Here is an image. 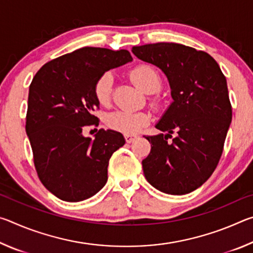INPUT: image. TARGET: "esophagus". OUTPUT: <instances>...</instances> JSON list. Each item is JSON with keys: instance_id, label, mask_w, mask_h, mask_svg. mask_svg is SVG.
I'll list each match as a JSON object with an SVG mask.
<instances>
[{"instance_id": "34e87169", "label": "esophagus", "mask_w": 253, "mask_h": 253, "mask_svg": "<svg viewBox=\"0 0 253 253\" xmlns=\"http://www.w3.org/2000/svg\"><path fill=\"white\" fill-rule=\"evenodd\" d=\"M137 138L136 135H125V139L127 144H130L134 142V140Z\"/></svg>"}]
</instances>
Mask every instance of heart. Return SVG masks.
<instances>
[{
  "label": "heart",
  "instance_id": "b5f03b06",
  "mask_svg": "<svg viewBox=\"0 0 253 253\" xmlns=\"http://www.w3.org/2000/svg\"><path fill=\"white\" fill-rule=\"evenodd\" d=\"M130 78L138 88L146 93H155L162 87V79L155 68L140 65L130 71ZM114 75L106 71L99 76L93 85V96L101 106H108L114 90ZM149 122L148 114L144 111L116 110L107 115L106 124L111 129L125 135L135 134Z\"/></svg>",
  "mask_w": 253,
  "mask_h": 253
}]
</instances>
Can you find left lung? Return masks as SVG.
Masks as SVG:
<instances>
[{
  "instance_id": "8db88e82",
  "label": "left lung",
  "mask_w": 253,
  "mask_h": 253,
  "mask_svg": "<svg viewBox=\"0 0 253 253\" xmlns=\"http://www.w3.org/2000/svg\"><path fill=\"white\" fill-rule=\"evenodd\" d=\"M131 51L164 72L173 98L155 126L166 134L145 137L152 147L142 162L145 177L163 193H191L208 181L223 152L232 121L225 77L211 55L191 46L160 42Z\"/></svg>"
}]
</instances>
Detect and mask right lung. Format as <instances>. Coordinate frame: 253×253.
I'll list each match as a JSON object with an SVG mask.
<instances>
[{"instance_id":"add662e5","label":"right lung","mask_w":253,"mask_h":253,"mask_svg":"<svg viewBox=\"0 0 253 253\" xmlns=\"http://www.w3.org/2000/svg\"><path fill=\"white\" fill-rule=\"evenodd\" d=\"M132 60L129 51L84 46L46 62L30 84L25 131L41 183L67 202L98 193L107 182L111 155L124 146L121 132L99 129L84 137V126H98L99 102L93 85L104 72Z\"/></svg>"}]
</instances>
